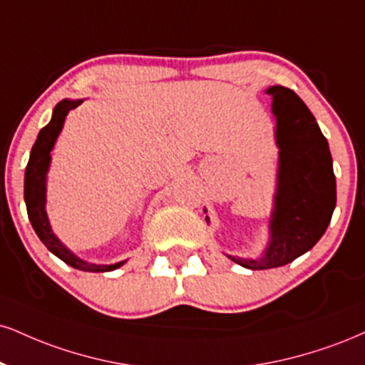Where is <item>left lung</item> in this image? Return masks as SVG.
<instances>
[{"instance_id":"8db88e82","label":"left lung","mask_w":365,"mask_h":365,"mask_svg":"<svg viewBox=\"0 0 365 365\" xmlns=\"http://www.w3.org/2000/svg\"><path fill=\"white\" fill-rule=\"evenodd\" d=\"M265 91L272 96L279 148L269 243L258 258L227 255L250 270L287 265L309 252L327 231L336 205L331 153L314 115L289 88L275 85Z\"/></svg>"}]
</instances>
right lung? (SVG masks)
<instances>
[{"mask_svg": "<svg viewBox=\"0 0 365 365\" xmlns=\"http://www.w3.org/2000/svg\"><path fill=\"white\" fill-rule=\"evenodd\" d=\"M83 100H69L64 98L56 105L52 110L51 122L37 135L32 151H30L29 165L25 170V204H27L29 219L32 222L34 231L46 245L51 253H54L57 258H61L64 263H68L73 269L83 272H112L122 267L127 260L110 263V265H100V263H90L83 258L74 255L66 245L56 236L52 231L49 217H47L46 202H47V173L51 166V151L54 149V144L59 138L61 130L64 127L66 115L81 105Z\"/></svg>", "mask_w": 365, "mask_h": 365, "instance_id": "right-lung-1", "label": "right lung"}]
</instances>
